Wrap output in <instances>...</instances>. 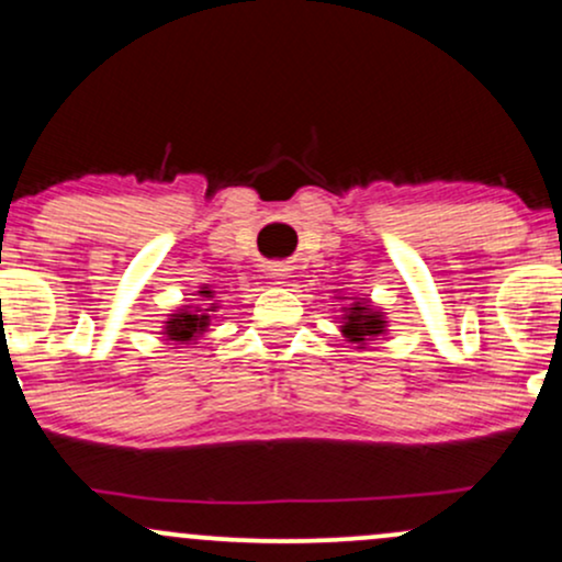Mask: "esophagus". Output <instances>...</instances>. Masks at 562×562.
<instances>
[{"label":"esophagus","mask_w":562,"mask_h":562,"mask_svg":"<svg viewBox=\"0 0 562 562\" xmlns=\"http://www.w3.org/2000/svg\"><path fill=\"white\" fill-rule=\"evenodd\" d=\"M272 272L277 274V280H282V272H285V269H272Z\"/></svg>","instance_id":"1"}]
</instances>
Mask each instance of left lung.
Masks as SVG:
<instances>
[{"instance_id":"8db88e82","label":"left lung","mask_w":562,"mask_h":562,"mask_svg":"<svg viewBox=\"0 0 562 562\" xmlns=\"http://www.w3.org/2000/svg\"><path fill=\"white\" fill-rule=\"evenodd\" d=\"M383 333V317L378 312H367L364 306L353 303L351 312L346 314L344 335L351 338L353 344H364L367 338H375V335Z\"/></svg>"}]
</instances>
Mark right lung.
<instances>
[{"label": "right lung", "instance_id": "obj_1", "mask_svg": "<svg viewBox=\"0 0 562 562\" xmlns=\"http://www.w3.org/2000/svg\"><path fill=\"white\" fill-rule=\"evenodd\" d=\"M200 293L209 295L211 290H200ZM209 312V308H205ZM205 325H209V314H173L171 322H166V335H169V340H177V344H187V340L198 338V333L205 330Z\"/></svg>", "mask_w": 562, "mask_h": 562}]
</instances>
